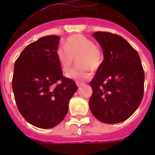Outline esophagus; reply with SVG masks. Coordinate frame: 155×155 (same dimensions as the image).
<instances>
[{"label":"esophagus","mask_w":155,"mask_h":155,"mask_svg":"<svg viewBox=\"0 0 155 155\" xmlns=\"http://www.w3.org/2000/svg\"><path fill=\"white\" fill-rule=\"evenodd\" d=\"M76 84H77V86H78V87H81V86H83L84 85V83H83V82H81V81H76Z\"/></svg>","instance_id":"1"}]
</instances>
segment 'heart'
Returning <instances> with one entry per match:
<instances>
[{
  "label": "heart",
  "mask_w": 155,
  "mask_h": 155,
  "mask_svg": "<svg viewBox=\"0 0 155 155\" xmlns=\"http://www.w3.org/2000/svg\"><path fill=\"white\" fill-rule=\"evenodd\" d=\"M58 62L64 71H69L77 59L78 68L71 70L66 74L68 78L77 81H85L91 78L89 68L97 70L102 65L103 55L98 47L94 46L90 39L82 35H74L64 42V48H59L57 51Z\"/></svg>",
  "instance_id": "1"
}]
</instances>
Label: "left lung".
I'll use <instances>...</instances> for the list:
<instances>
[{
  "instance_id": "1",
  "label": "left lung",
  "mask_w": 155,
  "mask_h": 155,
  "mask_svg": "<svg viewBox=\"0 0 155 155\" xmlns=\"http://www.w3.org/2000/svg\"><path fill=\"white\" fill-rule=\"evenodd\" d=\"M93 37L103 50L104 60L90 82V110L102 123H121L132 116L143 98L141 61L137 52L120 35L96 31Z\"/></svg>"
}]
</instances>
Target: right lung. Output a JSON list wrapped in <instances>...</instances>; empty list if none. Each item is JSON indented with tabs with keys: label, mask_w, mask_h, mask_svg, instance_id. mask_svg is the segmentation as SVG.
Masks as SVG:
<instances>
[{
	"label": "right lung",
	"mask_w": 155,
	"mask_h": 155,
	"mask_svg": "<svg viewBox=\"0 0 155 155\" xmlns=\"http://www.w3.org/2000/svg\"><path fill=\"white\" fill-rule=\"evenodd\" d=\"M60 39L48 35L31 42L15 64L12 89L18 109L25 120L39 128L60 124L78 90L73 80L63 76L57 57Z\"/></svg>",
	"instance_id": "right-lung-1"
}]
</instances>
